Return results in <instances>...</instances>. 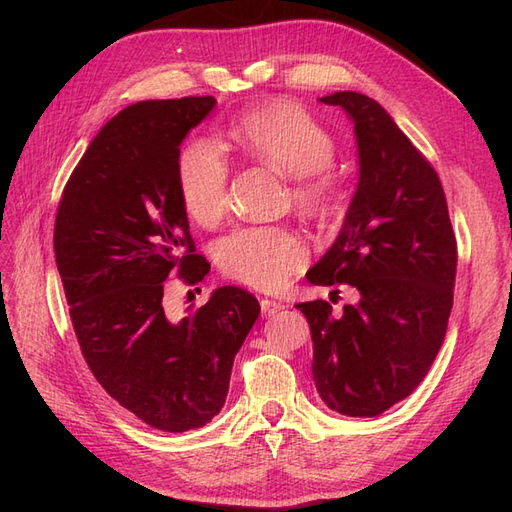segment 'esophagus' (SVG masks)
I'll use <instances>...</instances> for the list:
<instances>
[{"mask_svg": "<svg viewBox=\"0 0 512 512\" xmlns=\"http://www.w3.org/2000/svg\"><path fill=\"white\" fill-rule=\"evenodd\" d=\"M260 309H262V316L269 318V316H275L277 312H282L284 305L280 301H273V299H262Z\"/></svg>", "mask_w": 512, "mask_h": 512, "instance_id": "esophagus-1", "label": "esophagus"}]
</instances>
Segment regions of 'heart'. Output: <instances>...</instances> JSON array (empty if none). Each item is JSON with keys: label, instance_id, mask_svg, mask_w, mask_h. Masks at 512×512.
I'll use <instances>...</instances> for the list:
<instances>
[{"label": "heart", "instance_id": "1", "mask_svg": "<svg viewBox=\"0 0 512 512\" xmlns=\"http://www.w3.org/2000/svg\"><path fill=\"white\" fill-rule=\"evenodd\" d=\"M230 138L247 156L290 179V196L309 215H331L344 205V183L333 168L335 138L305 106L271 100L243 113ZM177 190L183 209L203 226L218 224L228 207V162L220 145L196 138L177 158ZM218 267L230 280L273 290L301 269L307 245L288 226H241L215 245Z\"/></svg>", "mask_w": 512, "mask_h": 512}]
</instances>
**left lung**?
<instances>
[{
	"label": "left lung",
	"mask_w": 512,
	"mask_h": 512,
	"mask_svg": "<svg viewBox=\"0 0 512 512\" xmlns=\"http://www.w3.org/2000/svg\"><path fill=\"white\" fill-rule=\"evenodd\" d=\"M344 108L359 147V185L342 230L307 280L350 284L356 305L297 303L312 329L316 391L331 410L378 416L406 399L436 359L453 307L457 241L436 170L384 108L356 91Z\"/></svg>",
	"instance_id": "8db88e82"
}]
</instances>
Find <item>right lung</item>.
<instances>
[{"instance_id": "add662e5", "label": "right lung", "mask_w": 512, "mask_h": 512, "mask_svg": "<svg viewBox=\"0 0 512 512\" xmlns=\"http://www.w3.org/2000/svg\"><path fill=\"white\" fill-rule=\"evenodd\" d=\"M213 106V96H190L123 108L72 170L55 218L57 271L91 374L119 406L173 433L222 410L235 354L260 314L237 286L185 318L164 312L168 275L194 286L211 269L194 254L177 158Z\"/></svg>"}]
</instances>
